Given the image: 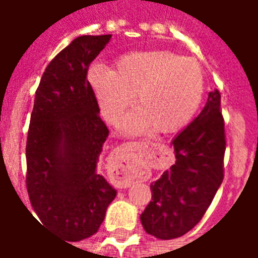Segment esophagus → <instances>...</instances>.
Wrapping results in <instances>:
<instances>
[{
  "mask_svg": "<svg viewBox=\"0 0 258 258\" xmlns=\"http://www.w3.org/2000/svg\"><path fill=\"white\" fill-rule=\"evenodd\" d=\"M123 168L124 164H121V162L114 163V170H116V171H123Z\"/></svg>",
  "mask_w": 258,
  "mask_h": 258,
  "instance_id": "obj_1",
  "label": "esophagus"
}]
</instances>
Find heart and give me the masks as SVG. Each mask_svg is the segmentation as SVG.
I'll use <instances>...</instances> for the list:
<instances>
[{"instance_id":"1","label":"heart","mask_w":258,"mask_h":258,"mask_svg":"<svg viewBox=\"0 0 258 258\" xmlns=\"http://www.w3.org/2000/svg\"><path fill=\"white\" fill-rule=\"evenodd\" d=\"M88 81L103 117L117 124L133 105L138 109L124 123L127 134L151 128L175 133L194 118L205 95V74L192 58L170 51H135L123 55L113 70L91 66Z\"/></svg>"}]
</instances>
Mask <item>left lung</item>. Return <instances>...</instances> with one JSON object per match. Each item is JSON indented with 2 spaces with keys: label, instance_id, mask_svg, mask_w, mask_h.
<instances>
[{
  "label": "left lung",
  "instance_id": "1",
  "mask_svg": "<svg viewBox=\"0 0 258 258\" xmlns=\"http://www.w3.org/2000/svg\"><path fill=\"white\" fill-rule=\"evenodd\" d=\"M218 90L209 92L203 110L171 142L175 163L152 182V200L141 214L155 238H179L202 220L224 178L225 134Z\"/></svg>",
  "mask_w": 258,
  "mask_h": 258
}]
</instances>
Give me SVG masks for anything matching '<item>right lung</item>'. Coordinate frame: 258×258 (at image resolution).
<instances>
[{
    "label": "right lung",
    "mask_w": 258,
    "mask_h": 258,
    "mask_svg": "<svg viewBox=\"0 0 258 258\" xmlns=\"http://www.w3.org/2000/svg\"><path fill=\"white\" fill-rule=\"evenodd\" d=\"M112 34L81 36L49 62L36 91L26 184L41 224L68 242L98 232L117 190L98 174L109 137L87 73Z\"/></svg>",
    "instance_id": "right-lung-1"
}]
</instances>
